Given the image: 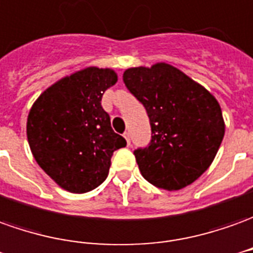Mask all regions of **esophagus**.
<instances>
[{
	"label": "esophagus",
	"instance_id": "obj_1",
	"mask_svg": "<svg viewBox=\"0 0 253 253\" xmlns=\"http://www.w3.org/2000/svg\"><path fill=\"white\" fill-rule=\"evenodd\" d=\"M124 137H125L126 143L130 144V135H129V132H125V133H124Z\"/></svg>",
	"mask_w": 253,
	"mask_h": 253
}]
</instances>
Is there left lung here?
I'll list each match as a JSON object with an SVG mask.
<instances>
[{"label": "left lung", "instance_id": "1", "mask_svg": "<svg viewBox=\"0 0 253 253\" xmlns=\"http://www.w3.org/2000/svg\"><path fill=\"white\" fill-rule=\"evenodd\" d=\"M124 83L143 104L151 142L135 150L142 176L173 191L196 182L215 160L224 120L216 97L201 84L168 63L129 67Z\"/></svg>", "mask_w": 253, "mask_h": 253}]
</instances>
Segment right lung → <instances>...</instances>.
<instances>
[{"mask_svg":"<svg viewBox=\"0 0 253 253\" xmlns=\"http://www.w3.org/2000/svg\"><path fill=\"white\" fill-rule=\"evenodd\" d=\"M117 81L113 69L85 67L52 84L31 106L26 129L33 157L63 190L96 189L109 175L113 153L126 146L100 103Z\"/></svg>","mask_w":253,"mask_h":253,"instance_id":"right-lung-1","label":"right lung"}]
</instances>
